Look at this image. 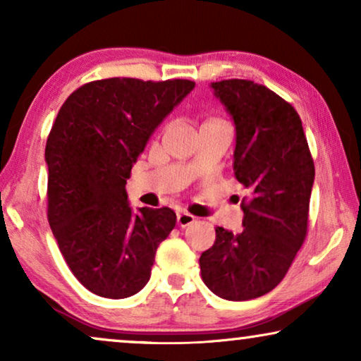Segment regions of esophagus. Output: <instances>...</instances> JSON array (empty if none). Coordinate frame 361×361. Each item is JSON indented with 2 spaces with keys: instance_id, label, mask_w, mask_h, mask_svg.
Segmentation results:
<instances>
[{
  "instance_id": "esophagus-1",
  "label": "esophagus",
  "mask_w": 361,
  "mask_h": 361,
  "mask_svg": "<svg viewBox=\"0 0 361 361\" xmlns=\"http://www.w3.org/2000/svg\"><path fill=\"white\" fill-rule=\"evenodd\" d=\"M195 221V216L187 214V212H180V214H177V225L180 226V228H185V226L192 225Z\"/></svg>"
}]
</instances>
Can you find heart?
<instances>
[{
	"label": "heart",
	"mask_w": 361,
	"mask_h": 361,
	"mask_svg": "<svg viewBox=\"0 0 361 361\" xmlns=\"http://www.w3.org/2000/svg\"><path fill=\"white\" fill-rule=\"evenodd\" d=\"M209 121H212V120H209Z\"/></svg>",
	"instance_id": "b5f03b06"
}]
</instances>
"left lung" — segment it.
Returning <instances> with one entry per match:
<instances>
[{
  "instance_id": "obj_1",
  "label": "left lung",
  "mask_w": 361,
  "mask_h": 361,
  "mask_svg": "<svg viewBox=\"0 0 361 361\" xmlns=\"http://www.w3.org/2000/svg\"><path fill=\"white\" fill-rule=\"evenodd\" d=\"M212 88L233 116V171L250 197L241 200V233L216 226L200 274L219 298L250 300L283 281L307 236L314 159L298 111L278 93L241 78Z\"/></svg>"
}]
</instances>
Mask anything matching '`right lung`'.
<instances>
[{"label":"right lung","mask_w":361,"mask_h":361,"mask_svg":"<svg viewBox=\"0 0 361 361\" xmlns=\"http://www.w3.org/2000/svg\"><path fill=\"white\" fill-rule=\"evenodd\" d=\"M195 82L113 77L78 87L63 102L46 145L47 220L73 276L90 293L125 299L149 281L174 210L126 195L133 162Z\"/></svg>","instance_id":"add662e5"}]
</instances>
